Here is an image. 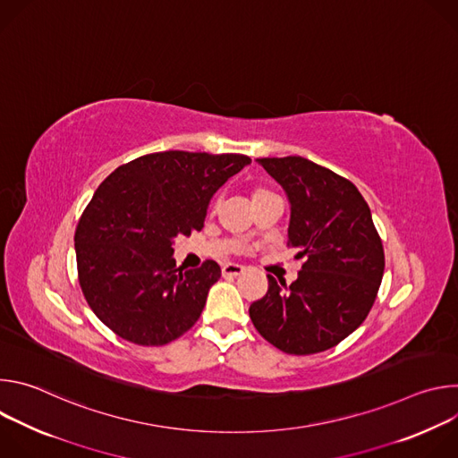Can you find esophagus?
Wrapping results in <instances>:
<instances>
[{
  "label": "esophagus",
  "mask_w": 458,
  "mask_h": 458,
  "mask_svg": "<svg viewBox=\"0 0 458 458\" xmlns=\"http://www.w3.org/2000/svg\"><path fill=\"white\" fill-rule=\"evenodd\" d=\"M246 268L242 265H237V263H226L223 265V276L225 277H235V276H241Z\"/></svg>",
  "instance_id": "esophagus-1"
}]
</instances>
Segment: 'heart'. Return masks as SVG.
Returning a JSON list of instances; mask_svg holds the SVG:
<instances>
[{"instance_id": "b5f03b06", "label": "heart", "mask_w": 458, "mask_h": 458, "mask_svg": "<svg viewBox=\"0 0 458 458\" xmlns=\"http://www.w3.org/2000/svg\"><path fill=\"white\" fill-rule=\"evenodd\" d=\"M263 193H268V190H265V188H257V190H253V198H257V195H263Z\"/></svg>"}]
</instances>
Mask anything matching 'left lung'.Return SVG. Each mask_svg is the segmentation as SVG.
<instances>
[{"label": "left lung", "mask_w": 458, "mask_h": 458, "mask_svg": "<svg viewBox=\"0 0 458 458\" xmlns=\"http://www.w3.org/2000/svg\"><path fill=\"white\" fill-rule=\"evenodd\" d=\"M257 161L288 195V246L304 265L290 286L268 276L250 318L284 353L330 350L364 322L382 281L384 248L369 207L352 181L310 159Z\"/></svg>", "instance_id": "1"}]
</instances>
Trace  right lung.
<instances>
[{
  "label": "right lung",
  "instance_id": "obj_1",
  "mask_svg": "<svg viewBox=\"0 0 458 458\" xmlns=\"http://www.w3.org/2000/svg\"><path fill=\"white\" fill-rule=\"evenodd\" d=\"M251 159L168 150L115 168L96 190L74 235L81 292L121 339L163 346L198 322L221 277L216 260L175 267L174 239L201 230L212 195Z\"/></svg>",
  "mask_w": 458,
  "mask_h": 458
}]
</instances>
